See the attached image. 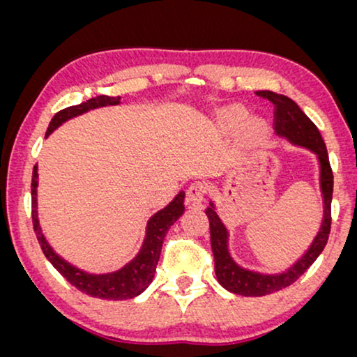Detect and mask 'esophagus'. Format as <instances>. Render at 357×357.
Returning <instances> with one entry per match:
<instances>
[{
	"mask_svg": "<svg viewBox=\"0 0 357 357\" xmlns=\"http://www.w3.org/2000/svg\"><path fill=\"white\" fill-rule=\"evenodd\" d=\"M188 199L192 203H202L204 199V195H206V187L203 183H192L187 190Z\"/></svg>",
	"mask_w": 357,
	"mask_h": 357,
	"instance_id": "obj_1",
	"label": "esophagus"
}]
</instances>
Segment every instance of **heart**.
Returning <instances> with one entry per match:
<instances>
[{"instance_id":"obj_1","label":"heart","mask_w":357,"mask_h":357,"mask_svg":"<svg viewBox=\"0 0 357 357\" xmlns=\"http://www.w3.org/2000/svg\"><path fill=\"white\" fill-rule=\"evenodd\" d=\"M250 119V110L243 105H229L226 109H222L219 112L218 116V123L224 131H229V133H234V131H238L243 128L246 123L247 135L250 139H260L266 131V123L260 119H255L248 122Z\"/></svg>"}]
</instances>
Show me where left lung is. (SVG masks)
Listing matches in <instances>:
<instances>
[{
	"label": "left lung",
	"instance_id": "1",
	"mask_svg": "<svg viewBox=\"0 0 357 357\" xmlns=\"http://www.w3.org/2000/svg\"><path fill=\"white\" fill-rule=\"evenodd\" d=\"M257 96L265 97L275 104V131L280 138L287 143L301 146L315 154L320 167V192L324 198V218L319 232L309 248L304 252L299 260L281 273H260L247 270L234 260L229 252V231L222 219L216 211V204L209 202V206L204 209L209 219V232H211V248L214 255V271L224 289L238 296L260 297L281 291L291 286L301 275L309 270V266L317 260V257L324 252L328 242L331 227V197H333V172H331L328 153H326L325 141L320 131L309 116L301 110V107L287 96L276 94L273 91H257Z\"/></svg>",
	"mask_w": 357,
	"mask_h": 357
}]
</instances>
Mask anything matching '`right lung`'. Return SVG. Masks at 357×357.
Here are the masks:
<instances>
[{"label":"right lung","mask_w":357,"mask_h":357,"mask_svg":"<svg viewBox=\"0 0 357 357\" xmlns=\"http://www.w3.org/2000/svg\"><path fill=\"white\" fill-rule=\"evenodd\" d=\"M121 97H109V96H97L92 99L82 102L79 105L68 107L65 110H60L53 116L50 125H48L47 136H50L58 126H61L65 121L75 119L77 115L86 114V112L100 109V107L109 105H119ZM38 167L33 165L32 172V222L33 231L37 234L38 243H40L42 252L45 253L48 261L71 282L73 286L77 287L84 294H89L92 297H99V299L107 301H125L133 299V297L139 296L146 287H148L154 280L155 266H158L160 248H162L165 234L170 229V226L182 216L185 211V192H178L172 202L167 206L159 209L149 218L148 226H146V236L141 245L139 252L136 253L133 260L121 266L120 270L110 271V273H87L81 268L71 265L65 258L58 255L53 250V247L48 243V241L43 236L40 222H38V213H37V187H38Z\"/></svg>","instance_id":"right-lung-1"}]
</instances>
